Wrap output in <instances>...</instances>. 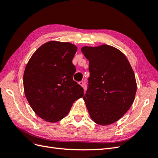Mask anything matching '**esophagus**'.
I'll list each match as a JSON object with an SVG mask.
<instances>
[{
	"instance_id": "34e87169",
	"label": "esophagus",
	"mask_w": 158,
	"mask_h": 158,
	"mask_svg": "<svg viewBox=\"0 0 158 158\" xmlns=\"http://www.w3.org/2000/svg\"><path fill=\"white\" fill-rule=\"evenodd\" d=\"M82 87H83L84 88L85 87V84H84V82H82V81H81V82H79V83H78Z\"/></svg>"
}]
</instances>
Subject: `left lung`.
<instances>
[{"instance_id": "1", "label": "left lung", "mask_w": 158, "mask_h": 158, "mask_svg": "<svg viewBox=\"0 0 158 158\" xmlns=\"http://www.w3.org/2000/svg\"><path fill=\"white\" fill-rule=\"evenodd\" d=\"M81 51L89 61L88 89L83 96L89 116L98 125H110L134 102L135 73L126 56L112 46H85Z\"/></svg>"}]
</instances>
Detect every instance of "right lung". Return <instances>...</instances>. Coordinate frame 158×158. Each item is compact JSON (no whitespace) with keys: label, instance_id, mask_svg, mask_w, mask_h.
Here are the masks:
<instances>
[{"label":"right lung","instance_id":"right-lung-1","mask_svg":"<svg viewBox=\"0 0 158 158\" xmlns=\"http://www.w3.org/2000/svg\"><path fill=\"white\" fill-rule=\"evenodd\" d=\"M77 47L51 41L31 56L23 74L28 103L40 118L55 123L67 115L73 103L83 97L84 89L73 80V59Z\"/></svg>","mask_w":158,"mask_h":158}]
</instances>
